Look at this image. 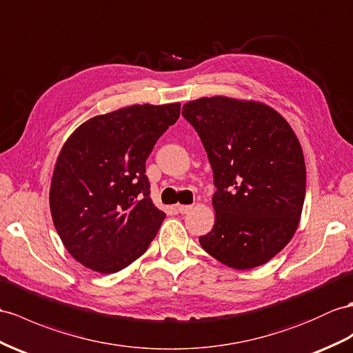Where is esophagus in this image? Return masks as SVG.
I'll use <instances>...</instances> for the list:
<instances>
[{
    "label": "esophagus",
    "instance_id": "obj_1",
    "mask_svg": "<svg viewBox=\"0 0 353 353\" xmlns=\"http://www.w3.org/2000/svg\"><path fill=\"white\" fill-rule=\"evenodd\" d=\"M176 208H178V211L181 212V214H187V212L192 211L193 206H192V205H178Z\"/></svg>",
    "mask_w": 353,
    "mask_h": 353
}]
</instances>
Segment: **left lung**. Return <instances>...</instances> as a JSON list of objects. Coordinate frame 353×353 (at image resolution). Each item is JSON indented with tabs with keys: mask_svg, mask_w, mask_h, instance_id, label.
Segmentation results:
<instances>
[{
	"mask_svg": "<svg viewBox=\"0 0 353 353\" xmlns=\"http://www.w3.org/2000/svg\"><path fill=\"white\" fill-rule=\"evenodd\" d=\"M214 174V228L199 243L234 270H252L285 248L299 225L305 161L295 132L254 100L201 97L183 106Z\"/></svg>",
	"mask_w": 353,
	"mask_h": 353,
	"instance_id": "left-lung-1",
	"label": "left lung"
}]
</instances>
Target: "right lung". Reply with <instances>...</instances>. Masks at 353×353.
Returning a JSON list of instances; mask_svg holds the SVG:
<instances>
[{
    "instance_id": "obj_1",
    "label": "right lung",
    "mask_w": 353,
    "mask_h": 353,
    "mask_svg": "<svg viewBox=\"0 0 353 353\" xmlns=\"http://www.w3.org/2000/svg\"><path fill=\"white\" fill-rule=\"evenodd\" d=\"M181 105H133L90 118L68 136L49 190L54 226L74 259L100 274L147 252L166 214L152 203L145 161Z\"/></svg>"
}]
</instances>
